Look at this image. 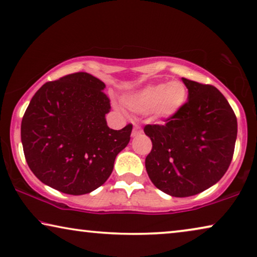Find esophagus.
I'll return each mask as SVG.
<instances>
[{
	"instance_id": "esophagus-1",
	"label": "esophagus",
	"mask_w": 257,
	"mask_h": 257,
	"mask_svg": "<svg viewBox=\"0 0 257 257\" xmlns=\"http://www.w3.org/2000/svg\"><path fill=\"white\" fill-rule=\"evenodd\" d=\"M142 133V129H141V127H140V124H134V130H133V137H135V136H137V135H140V134Z\"/></svg>"
}]
</instances>
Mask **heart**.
<instances>
[{"instance_id":"1","label":"heart","mask_w":257,"mask_h":257,"mask_svg":"<svg viewBox=\"0 0 257 257\" xmlns=\"http://www.w3.org/2000/svg\"><path fill=\"white\" fill-rule=\"evenodd\" d=\"M187 100V89L180 81L144 87L124 99V103L137 113H150L154 120H169L182 110Z\"/></svg>"}]
</instances>
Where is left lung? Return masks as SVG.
<instances>
[{"instance_id":"left-lung-1","label":"left lung","mask_w":257,"mask_h":257,"mask_svg":"<svg viewBox=\"0 0 257 257\" xmlns=\"http://www.w3.org/2000/svg\"><path fill=\"white\" fill-rule=\"evenodd\" d=\"M189 96L176 116L147 124L153 149L146 158L155 186L191 197L218 183L232 162L237 135L234 111L218 88L182 78Z\"/></svg>"}]
</instances>
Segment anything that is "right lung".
<instances>
[{
    "mask_svg": "<svg viewBox=\"0 0 257 257\" xmlns=\"http://www.w3.org/2000/svg\"><path fill=\"white\" fill-rule=\"evenodd\" d=\"M100 79L77 72L42 86L29 103L21 139L29 168L52 189L80 196L108 179L133 124L107 125L110 100Z\"/></svg>",
    "mask_w": 257,
    "mask_h": 257,
    "instance_id": "1",
    "label": "right lung"
}]
</instances>
